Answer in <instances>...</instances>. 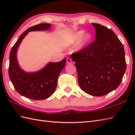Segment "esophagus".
<instances>
[{
	"label": "esophagus",
	"instance_id": "1",
	"mask_svg": "<svg viewBox=\"0 0 135 135\" xmlns=\"http://www.w3.org/2000/svg\"><path fill=\"white\" fill-rule=\"evenodd\" d=\"M72 62V60L70 57H68L66 59V63L67 64H70Z\"/></svg>",
	"mask_w": 135,
	"mask_h": 135
}]
</instances>
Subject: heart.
Returning a JSON list of instances; mask_svg holds the SVG:
<instances>
[{
	"instance_id": "heart-1",
	"label": "heart",
	"mask_w": 135,
	"mask_h": 135,
	"mask_svg": "<svg viewBox=\"0 0 135 135\" xmlns=\"http://www.w3.org/2000/svg\"><path fill=\"white\" fill-rule=\"evenodd\" d=\"M85 34V31L83 30H79L77 31L72 36V38L70 39V42L71 43H74L79 42L80 40L83 38L84 35ZM91 39V35L89 34H85L83 38V44H85L89 42V40Z\"/></svg>"
}]
</instances>
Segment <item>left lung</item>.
Here are the masks:
<instances>
[{"mask_svg":"<svg viewBox=\"0 0 135 135\" xmlns=\"http://www.w3.org/2000/svg\"><path fill=\"white\" fill-rule=\"evenodd\" d=\"M96 39L71 54L83 91L101 96L115 89L120 84L126 69L123 44L110 28L92 23Z\"/></svg>","mask_w":135,"mask_h":135,"instance_id":"1","label":"left lung"}]
</instances>
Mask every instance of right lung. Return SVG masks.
Wrapping results in <instances>:
<instances>
[{"mask_svg": "<svg viewBox=\"0 0 135 135\" xmlns=\"http://www.w3.org/2000/svg\"><path fill=\"white\" fill-rule=\"evenodd\" d=\"M51 27L50 24L41 23L28 28L20 36L10 52L8 73L11 82L20 95L31 100H44L54 93L58 76L65 67L66 59L59 62H50L38 72L27 73L20 68L16 52L20 43L28 31L48 30Z\"/></svg>", "mask_w": 135, "mask_h": 135, "instance_id": "add662e5", "label": "right lung"}]
</instances>
